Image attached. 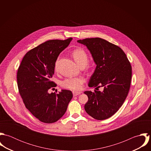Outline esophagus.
I'll list each match as a JSON object with an SVG mask.
<instances>
[{
    "label": "esophagus",
    "instance_id": "34e87169",
    "mask_svg": "<svg viewBox=\"0 0 151 151\" xmlns=\"http://www.w3.org/2000/svg\"><path fill=\"white\" fill-rule=\"evenodd\" d=\"M73 96H77V95H78L79 94H80L81 93V92H75V91H73Z\"/></svg>",
    "mask_w": 151,
    "mask_h": 151
}]
</instances>
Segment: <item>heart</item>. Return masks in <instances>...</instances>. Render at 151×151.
I'll use <instances>...</instances> for the list:
<instances>
[{
	"mask_svg": "<svg viewBox=\"0 0 151 151\" xmlns=\"http://www.w3.org/2000/svg\"><path fill=\"white\" fill-rule=\"evenodd\" d=\"M72 56L75 61L80 67L86 66L88 60V56L86 52L83 49H77L72 53ZM59 59L55 63V67H57ZM85 82V78L83 77H69L65 79L61 83V86L65 89H68L73 91H78L81 89L83 84Z\"/></svg>",
	"mask_w": 151,
	"mask_h": 151,
	"instance_id": "b5f03b06",
	"label": "heart"
}]
</instances>
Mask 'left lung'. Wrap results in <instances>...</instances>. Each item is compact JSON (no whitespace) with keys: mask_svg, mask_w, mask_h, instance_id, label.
Wrapping results in <instances>:
<instances>
[{"mask_svg":"<svg viewBox=\"0 0 151 151\" xmlns=\"http://www.w3.org/2000/svg\"><path fill=\"white\" fill-rule=\"evenodd\" d=\"M77 42L86 46L96 65L88 86L104 87L102 92H84L88 97L85 110L95 119H107L118 111L126 99L131 84V65L120 47L104 39L86 38Z\"/></svg>","mask_w":151,"mask_h":151,"instance_id":"left-lung-1","label":"left lung"}]
</instances>
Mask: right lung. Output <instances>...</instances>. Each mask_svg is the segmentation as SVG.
I'll return each instance as SVG.
<instances>
[{"label": "right lung", "mask_w": 151, "mask_h": 151, "mask_svg": "<svg viewBox=\"0 0 151 151\" xmlns=\"http://www.w3.org/2000/svg\"><path fill=\"white\" fill-rule=\"evenodd\" d=\"M72 39L49 40L30 50L24 56L17 71V86L25 107L45 123L59 120L73 96L71 91L65 89L59 93L48 92L56 85L51 78L58 57Z\"/></svg>", "instance_id": "add662e5"}]
</instances>
